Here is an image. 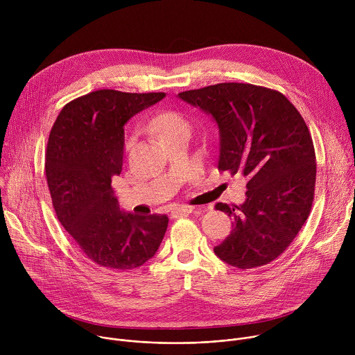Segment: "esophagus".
<instances>
[{
    "label": "esophagus",
    "instance_id": "esophagus-1",
    "mask_svg": "<svg viewBox=\"0 0 355 355\" xmlns=\"http://www.w3.org/2000/svg\"><path fill=\"white\" fill-rule=\"evenodd\" d=\"M193 207H189V205H178L175 208H173L171 211V215L174 216H181V215H189L193 212Z\"/></svg>",
    "mask_w": 355,
    "mask_h": 355
}]
</instances>
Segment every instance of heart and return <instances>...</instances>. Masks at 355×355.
Segmentation results:
<instances>
[{
  "label": "heart",
  "mask_w": 355,
  "mask_h": 355,
  "mask_svg": "<svg viewBox=\"0 0 355 355\" xmlns=\"http://www.w3.org/2000/svg\"><path fill=\"white\" fill-rule=\"evenodd\" d=\"M151 125H153V129L160 137H164L180 129H188V122L178 112H173V111H166L159 114L153 119V122H151ZM130 146H132V141L128 140L126 148H130Z\"/></svg>",
  "instance_id": "b5f03b06"
}]
</instances>
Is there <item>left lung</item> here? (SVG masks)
<instances>
[{
	"instance_id": "left-lung-1",
	"label": "left lung",
	"mask_w": 355,
	"mask_h": 355,
	"mask_svg": "<svg viewBox=\"0 0 355 355\" xmlns=\"http://www.w3.org/2000/svg\"><path fill=\"white\" fill-rule=\"evenodd\" d=\"M178 98L218 125L219 170L248 180L240 207L216 204L233 216V229L214 248L215 254L241 270L271 263L312 208L316 156L305 121L285 95L252 84L220 83L180 92Z\"/></svg>"
}]
</instances>
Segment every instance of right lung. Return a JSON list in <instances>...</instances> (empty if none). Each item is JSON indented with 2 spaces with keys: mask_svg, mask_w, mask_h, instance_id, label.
I'll use <instances>...</instances> for the list:
<instances>
[{
  "mask_svg": "<svg viewBox=\"0 0 355 355\" xmlns=\"http://www.w3.org/2000/svg\"><path fill=\"white\" fill-rule=\"evenodd\" d=\"M164 96L98 89L69 103L49 135L44 170L58 219L89 260L111 271L148 261L168 226L167 215L121 209L111 185L122 171L125 125Z\"/></svg>",
  "mask_w": 355,
  "mask_h": 355,
  "instance_id": "1",
  "label": "right lung"
}]
</instances>
